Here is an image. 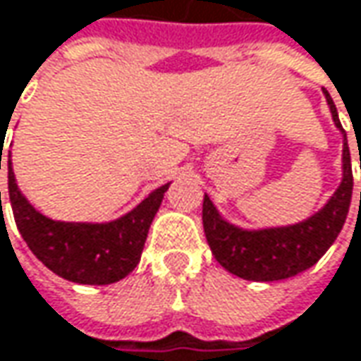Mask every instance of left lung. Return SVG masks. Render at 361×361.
<instances>
[{
	"instance_id": "obj_1",
	"label": "left lung",
	"mask_w": 361,
	"mask_h": 361,
	"mask_svg": "<svg viewBox=\"0 0 361 361\" xmlns=\"http://www.w3.org/2000/svg\"><path fill=\"white\" fill-rule=\"evenodd\" d=\"M336 127L343 135V178L322 210L290 226L244 230L226 222L208 196H204L202 222L212 255L226 269L246 281H281L313 267L336 243L352 202L353 176L348 137L341 129L337 109L329 92L323 90ZM361 167V165H360ZM361 200V194H360Z\"/></svg>"
}]
</instances>
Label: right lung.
I'll list each match as a JSON object with an SVG mask.
<instances>
[{
  "label": "right lung",
  "mask_w": 361,
  "mask_h": 361,
  "mask_svg": "<svg viewBox=\"0 0 361 361\" xmlns=\"http://www.w3.org/2000/svg\"><path fill=\"white\" fill-rule=\"evenodd\" d=\"M8 188L18 230L36 259L42 260L52 273L72 283L111 285L125 279L139 264L151 222L161 206L169 183L153 190L125 216L102 224L60 222L39 214L20 192L11 159H8Z\"/></svg>",
  "instance_id": "obj_1"
}]
</instances>
